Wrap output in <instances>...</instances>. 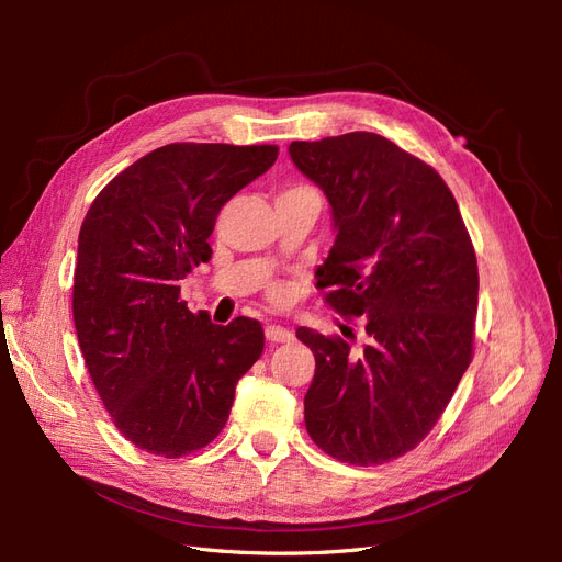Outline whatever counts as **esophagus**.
Returning a JSON list of instances; mask_svg holds the SVG:
<instances>
[{"label": "esophagus", "mask_w": 562, "mask_h": 562, "mask_svg": "<svg viewBox=\"0 0 562 562\" xmlns=\"http://www.w3.org/2000/svg\"><path fill=\"white\" fill-rule=\"evenodd\" d=\"M265 335L269 342H291L293 339V333L283 326H277V323H269V326L265 328Z\"/></svg>", "instance_id": "obj_1"}]
</instances>
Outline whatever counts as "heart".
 <instances>
[{
	"mask_svg": "<svg viewBox=\"0 0 562 562\" xmlns=\"http://www.w3.org/2000/svg\"><path fill=\"white\" fill-rule=\"evenodd\" d=\"M295 190H307V187H293V190H288V192H295Z\"/></svg>",
	"mask_w": 562,
	"mask_h": 562,
	"instance_id": "b5f03b06",
	"label": "heart"
}]
</instances>
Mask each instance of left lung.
I'll use <instances>...</instances> for the list:
<instances>
[{
    "label": "left lung",
    "instance_id": "8db88e82",
    "mask_svg": "<svg viewBox=\"0 0 562 562\" xmlns=\"http://www.w3.org/2000/svg\"><path fill=\"white\" fill-rule=\"evenodd\" d=\"M288 151L333 209L337 236L318 279L326 302L366 318L359 351L297 328L316 359L304 424L339 462L384 464L422 443L471 363V236L443 178L378 133L295 140Z\"/></svg>",
    "mask_w": 562,
    "mask_h": 562
}]
</instances>
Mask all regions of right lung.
Wrapping results in <instances>:
<instances>
[{
	"label": "right lung",
	"instance_id": "1",
	"mask_svg": "<svg viewBox=\"0 0 562 562\" xmlns=\"http://www.w3.org/2000/svg\"><path fill=\"white\" fill-rule=\"evenodd\" d=\"M277 157V145H164L110 180L83 217L75 328L100 401L135 448L168 459L206 448L260 359L258 321L217 326L187 310L178 283L211 260L220 209Z\"/></svg>",
	"mask_w": 562,
	"mask_h": 562
}]
</instances>
